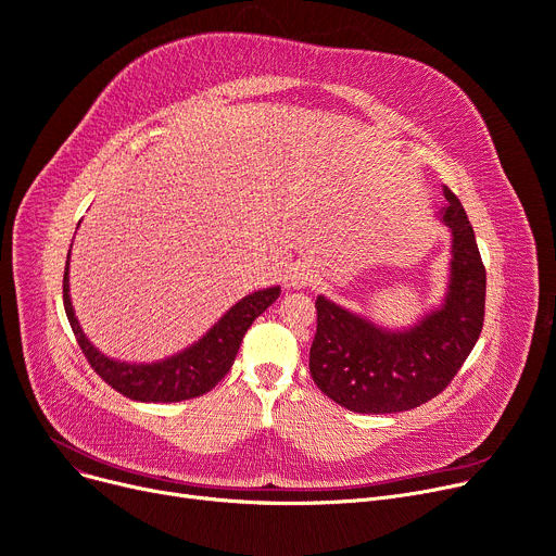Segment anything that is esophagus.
I'll list each match as a JSON object with an SVG mask.
<instances>
[{
	"instance_id": "1",
	"label": "esophagus",
	"mask_w": 556,
	"mask_h": 556,
	"mask_svg": "<svg viewBox=\"0 0 556 556\" xmlns=\"http://www.w3.org/2000/svg\"><path fill=\"white\" fill-rule=\"evenodd\" d=\"M314 282V269L307 263H296L289 269V287L291 289H305Z\"/></svg>"
}]
</instances>
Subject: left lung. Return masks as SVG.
Returning <instances> with one entry per match:
<instances>
[{
	"instance_id": "left-lung-1",
	"label": "left lung",
	"mask_w": 556,
	"mask_h": 556,
	"mask_svg": "<svg viewBox=\"0 0 556 556\" xmlns=\"http://www.w3.org/2000/svg\"><path fill=\"white\" fill-rule=\"evenodd\" d=\"M435 217L451 233L444 296L410 325H381L328 296L316 299L309 372L325 395L354 413H402L433 400L473 350L484 318L486 276L460 200L444 186Z\"/></svg>"
}]
</instances>
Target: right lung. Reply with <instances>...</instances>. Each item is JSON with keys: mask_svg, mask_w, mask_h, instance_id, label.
<instances>
[{"mask_svg": "<svg viewBox=\"0 0 556 556\" xmlns=\"http://www.w3.org/2000/svg\"><path fill=\"white\" fill-rule=\"evenodd\" d=\"M70 260L72 249L67 253V267H64L62 296L64 312H67L76 341L85 352L91 368L101 375V379H105L121 395L135 402L170 404L208 393V390L231 370L240 343L247 330L251 328V323L280 296V285L255 289L247 293L244 299H240L233 307H228L213 328H208L206 334H202L188 348L166 358H159V362L135 364L123 362V358L116 356H108L83 332L70 293Z\"/></svg>", "mask_w": 556, "mask_h": 556, "instance_id": "obj_1", "label": "right lung"}]
</instances>
